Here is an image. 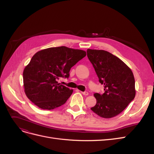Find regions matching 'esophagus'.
Returning <instances> with one entry per match:
<instances>
[{"label": "esophagus", "mask_w": 154, "mask_h": 154, "mask_svg": "<svg viewBox=\"0 0 154 154\" xmlns=\"http://www.w3.org/2000/svg\"><path fill=\"white\" fill-rule=\"evenodd\" d=\"M81 93L82 94L85 95V96H88V93L87 92H81Z\"/></svg>", "instance_id": "obj_1"}]
</instances>
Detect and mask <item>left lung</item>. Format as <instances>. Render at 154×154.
<instances>
[{"label": "left lung", "mask_w": 154, "mask_h": 154, "mask_svg": "<svg viewBox=\"0 0 154 154\" xmlns=\"http://www.w3.org/2000/svg\"><path fill=\"white\" fill-rule=\"evenodd\" d=\"M87 53L105 91L103 94H94L96 104L91 109L101 118L115 117L136 96L133 72L122 60L108 51L88 49Z\"/></svg>", "instance_id": "1"}]
</instances>
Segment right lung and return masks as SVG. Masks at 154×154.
Returning <instances> with one entry per match:
<instances>
[{"label":"right lung","instance_id":"obj_1","mask_svg":"<svg viewBox=\"0 0 154 154\" xmlns=\"http://www.w3.org/2000/svg\"><path fill=\"white\" fill-rule=\"evenodd\" d=\"M85 56V51L66 46L38 51L23 72L27 97L42 109L52 110L63 105L73 90L57 81L68 78L71 68Z\"/></svg>","mask_w":154,"mask_h":154}]
</instances>
